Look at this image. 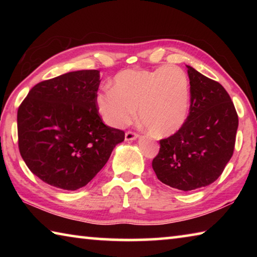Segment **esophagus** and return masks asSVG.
Listing matches in <instances>:
<instances>
[{
  "instance_id": "obj_1",
  "label": "esophagus",
  "mask_w": 257,
  "mask_h": 257,
  "mask_svg": "<svg viewBox=\"0 0 257 257\" xmlns=\"http://www.w3.org/2000/svg\"><path fill=\"white\" fill-rule=\"evenodd\" d=\"M138 138V135L136 133H133V132H127L124 135V139L127 142H132L135 141V139Z\"/></svg>"
}]
</instances>
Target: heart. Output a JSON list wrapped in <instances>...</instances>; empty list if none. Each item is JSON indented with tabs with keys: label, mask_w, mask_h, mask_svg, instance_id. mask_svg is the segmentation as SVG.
Instances as JSON below:
<instances>
[{
	"label": "heart",
	"mask_w": 257,
	"mask_h": 257,
	"mask_svg": "<svg viewBox=\"0 0 257 257\" xmlns=\"http://www.w3.org/2000/svg\"><path fill=\"white\" fill-rule=\"evenodd\" d=\"M95 104L108 125L123 128L137 115L156 137H169L184 127L189 115L190 82L179 67L154 70L127 69L114 77L112 88L98 92Z\"/></svg>",
	"instance_id": "heart-1"
}]
</instances>
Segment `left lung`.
Wrapping results in <instances>:
<instances>
[{
  "instance_id": "8db88e82",
  "label": "left lung",
  "mask_w": 257,
  "mask_h": 257,
  "mask_svg": "<svg viewBox=\"0 0 257 257\" xmlns=\"http://www.w3.org/2000/svg\"><path fill=\"white\" fill-rule=\"evenodd\" d=\"M190 108L179 132L160 141L152 167L172 188L188 191L214 182L231 159L238 115L222 85L187 66Z\"/></svg>"
}]
</instances>
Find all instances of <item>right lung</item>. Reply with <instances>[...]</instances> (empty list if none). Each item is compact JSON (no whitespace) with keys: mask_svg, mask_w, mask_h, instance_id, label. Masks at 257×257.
I'll list each match as a JSON object with an SVG mask.
<instances>
[{"mask_svg":"<svg viewBox=\"0 0 257 257\" xmlns=\"http://www.w3.org/2000/svg\"><path fill=\"white\" fill-rule=\"evenodd\" d=\"M98 70L64 73L34 86L17 115L21 158L35 176L56 188L77 190L101 171L122 130L99 118Z\"/></svg>","mask_w":257,"mask_h":257,"instance_id":"1","label":"right lung"}]
</instances>
